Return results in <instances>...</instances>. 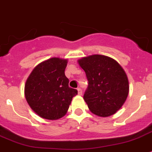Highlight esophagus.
Returning a JSON list of instances; mask_svg holds the SVG:
<instances>
[{
  "label": "esophagus",
  "instance_id": "obj_1",
  "mask_svg": "<svg viewBox=\"0 0 152 152\" xmlns=\"http://www.w3.org/2000/svg\"><path fill=\"white\" fill-rule=\"evenodd\" d=\"M77 91H78V95H82V94H83V92H82V89L80 88H77Z\"/></svg>",
  "mask_w": 152,
  "mask_h": 152
}]
</instances>
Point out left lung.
I'll return each mask as SVG.
<instances>
[{"instance_id":"8db88e82","label":"left lung","mask_w":152,"mask_h":152,"mask_svg":"<svg viewBox=\"0 0 152 152\" xmlns=\"http://www.w3.org/2000/svg\"><path fill=\"white\" fill-rule=\"evenodd\" d=\"M88 79L85 102L91 113L106 117L123 106L129 94V81L120 64L107 56L94 54L78 61Z\"/></svg>"}]
</instances>
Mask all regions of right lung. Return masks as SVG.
<instances>
[{
    "mask_svg": "<svg viewBox=\"0 0 152 152\" xmlns=\"http://www.w3.org/2000/svg\"><path fill=\"white\" fill-rule=\"evenodd\" d=\"M67 60L52 57L37 65L26 80L25 96L30 107L44 119L57 120L67 112L77 90L65 76Z\"/></svg>",
    "mask_w": 152,
    "mask_h": 152,
    "instance_id": "add662e5",
    "label": "right lung"
}]
</instances>
